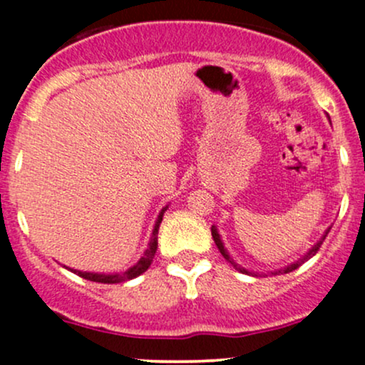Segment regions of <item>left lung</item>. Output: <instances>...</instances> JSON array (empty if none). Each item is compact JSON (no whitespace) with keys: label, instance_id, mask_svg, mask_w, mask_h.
Masks as SVG:
<instances>
[{"label":"left lung","instance_id":"1","mask_svg":"<svg viewBox=\"0 0 365 365\" xmlns=\"http://www.w3.org/2000/svg\"><path fill=\"white\" fill-rule=\"evenodd\" d=\"M328 233H329V230H328V232H326V235H328ZM211 235H212V238H215V244H216V247H217V249H220V252H221V255H223V257L226 259V261H230V262H232V264H233V267H235V269H237V271H240V273H249V271H247V269H244V267H240V266H238V264H235V262H233V261H232V257H230V255H228V252H226V250H225V245H223V242H221V238H220V233H217L216 226H212V228H211ZM326 235H324V237H322V238H321V240H319V242H317V244H316V245H314L311 250H309V252H307V255H304V257H302V259H299V261H297V262H293V264H290V266H288V267H284V269H282V271H276V273H274V274H279V273H282V274H284V273H290V271H295V269H297V267H299V266H302V264H304L305 261H307V259H311V257H312V255H314V254H316V252H317V250H319V247H321V244H322V242H324V238H326Z\"/></svg>","mask_w":365,"mask_h":365}]
</instances>
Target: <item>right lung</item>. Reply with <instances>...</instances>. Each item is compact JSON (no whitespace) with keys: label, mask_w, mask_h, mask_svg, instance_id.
Masks as SVG:
<instances>
[{"label":"right lung","mask_w":365,"mask_h":365,"mask_svg":"<svg viewBox=\"0 0 365 365\" xmlns=\"http://www.w3.org/2000/svg\"><path fill=\"white\" fill-rule=\"evenodd\" d=\"M165 211H166V207L161 209V212H159L156 226H154L153 238H150L148 250H145L144 255H142V257L139 259V262H137L135 266L130 267V269L125 271V273H121V274H99V273H86V271H77V269H72V271L75 274L81 276V278H86V279H89V282H98V283L128 282V279H133V278H137L139 274L145 273V271H148V267L150 266V262H153L154 254H156V250H158V230H159V225H161V221H163V215H165Z\"/></svg>","instance_id":"right-lung-1"}]
</instances>
